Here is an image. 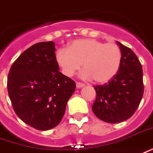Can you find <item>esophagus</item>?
Returning <instances> with one entry per match:
<instances>
[{
    "label": "esophagus",
    "instance_id": "esophagus-1",
    "mask_svg": "<svg viewBox=\"0 0 153 153\" xmlns=\"http://www.w3.org/2000/svg\"><path fill=\"white\" fill-rule=\"evenodd\" d=\"M76 87H77V88H80L84 87V84H82V83H79V82H77Z\"/></svg>",
    "mask_w": 153,
    "mask_h": 153
}]
</instances>
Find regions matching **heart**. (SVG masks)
<instances>
[{
    "mask_svg": "<svg viewBox=\"0 0 153 153\" xmlns=\"http://www.w3.org/2000/svg\"><path fill=\"white\" fill-rule=\"evenodd\" d=\"M55 61L62 74L73 76L81 68L79 78L94 79L96 83L104 84L114 78L119 70L122 53L114 43H103L95 39H78L67 49H59L55 53Z\"/></svg>",
    "mask_w": 153,
    "mask_h": 153,
    "instance_id": "obj_1",
    "label": "heart"
}]
</instances>
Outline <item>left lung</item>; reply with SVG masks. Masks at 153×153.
<instances>
[{
  "label": "left lung",
  "mask_w": 153,
  "mask_h": 153,
  "mask_svg": "<svg viewBox=\"0 0 153 153\" xmlns=\"http://www.w3.org/2000/svg\"><path fill=\"white\" fill-rule=\"evenodd\" d=\"M122 62L117 74L103 85L94 86V114L102 121L116 123L132 117L143 95V69L134 52L117 41Z\"/></svg>",
  "instance_id": "left-lung-1"
}]
</instances>
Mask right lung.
<instances>
[{
    "instance_id": "add662e5",
    "label": "right lung",
    "mask_w": 153,
    "mask_h": 153,
    "mask_svg": "<svg viewBox=\"0 0 153 153\" xmlns=\"http://www.w3.org/2000/svg\"><path fill=\"white\" fill-rule=\"evenodd\" d=\"M53 41L30 46L17 58L7 79L8 94L18 117L40 131L56 127L75 90V82L59 71Z\"/></svg>"
}]
</instances>
